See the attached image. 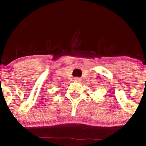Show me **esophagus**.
Masks as SVG:
<instances>
[{"label":"esophagus","instance_id":"obj_1","mask_svg":"<svg viewBox=\"0 0 146 146\" xmlns=\"http://www.w3.org/2000/svg\"><path fill=\"white\" fill-rule=\"evenodd\" d=\"M74 81L76 82H80L82 81V80L80 78H75L74 79Z\"/></svg>","mask_w":146,"mask_h":146}]
</instances>
